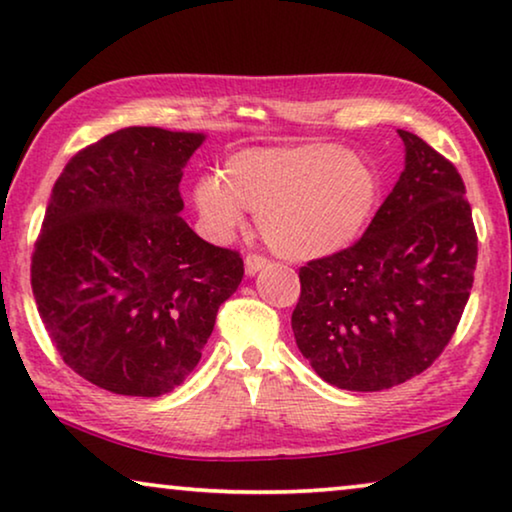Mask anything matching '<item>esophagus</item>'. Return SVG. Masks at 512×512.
Segmentation results:
<instances>
[{
  "instance_id": "34e87169",
  "label": "esophagus",
  "mask_w": 512,
  "mask_h": 512,
  "mask_svg": "<svg viewBox=\"0 0 512 512\" xmlns=\"http://www.w3.org/2000/svg\"><path fill=\"white\" fill-rule=\"evenodd\" d=\"M243 264H246V273H248V276H255L257 271H262L264 266L269 264V259L259 257V255H246V259H243Z\"/></svg>"
}]
</instances>
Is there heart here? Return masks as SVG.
<instances>
[{"label": "heart", "instance_id": "heart-1", "mask_svg": "<svg viewBox=\"0 0 512 512\" xmlns=\"http://www.w3.org/2000/svg\"><path fill=\"white\" fill-rule=\"evenodd\" d=\"M371 164L334 143H297L234 153L218 176L194 185L206 232L225 241L255 213L271 250L287 259L341 253L362 232L376 204Z\"/></svg>", "mask_w": 512, "mask_h": 512}]
</instances>
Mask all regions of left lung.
I'll return each mask as SVG.
<instances>
[{
  "label": "left lung",
  "instance_id": "left-lung-1",
  "mask_svg": "<svg viewBox=\"0 0 512 512\" xmlns=\"http://www.w3.org/2000/svg\"><path fill=\"white\" fill-rule=\"evenodd\" d=\"M406 167L355 246L299 269L292 313L315 373L350 392H380L429 369L462 318L478 262L455 164L397 129Z\"/></svg>",
  "mask_w": 512,
  "mask_h": 512
}]
</instances>
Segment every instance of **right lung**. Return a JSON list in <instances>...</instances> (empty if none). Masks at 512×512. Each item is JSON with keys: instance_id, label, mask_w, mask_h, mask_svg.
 Returning a JSON list of instances; mask_svg holds the SVG:
<instances>
[{"instance_id": "obj_1", "label": "right lung", "mask_w": 512, "mask_h": 512, "mask_svg": "<svg viewBox=\"0 0 512 512\" xmlns=\"http://www.w3.org/2000/svg\"><path fill=\"white\" fill-rule=\"evenodd\" d=\"M206 136L118 129L71 157L32 255V292L64 364L125 397H160L199 364L239 253L181 218L183 169Z\"/></svg>"}]
</instances>
